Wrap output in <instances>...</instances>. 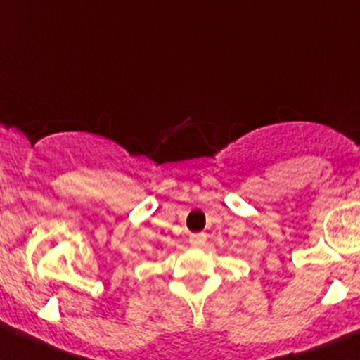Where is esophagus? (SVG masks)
I'll return each mask as SVG.
<instances>
[{
  "mask_svg": "<svg viewBox=\"0 0 360 360\" xmlns=\"http://www.w3.org/2000/svg\"><path fill=\"white\" fill-rule=\"evenodd\" d=\"M207 240V235L205 233H191L190 235V244L193 248H200V245L205 244Z\"/></svg>",
  "mask_w": 360,
  "mask_h": 360,
  "instance_id": "obj_1",
  "label": "esophagus"
}]
</instances>
